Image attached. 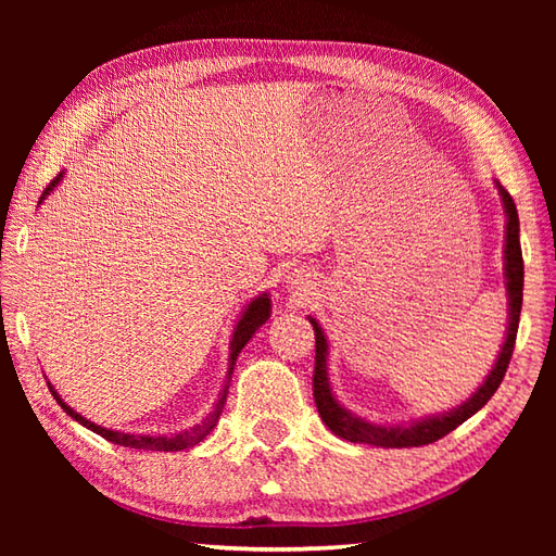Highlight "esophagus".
Listing matches in <instances>:
<instances>
[{
	"label": "esophagus",
	"mask_w": 556,
	"mask_h": 556,
	"mask_svg": "<svg viewBox=\"0 0 556 556\" xmlns=\"http://www.w3.org/2000/svg\"><path fill=\"white\" fill-rule=\"evenodd\" d=\"M305 277H308V275H305ZM291 285H296V289H301V287L305 285V279H303V277H296V279H291Z\"/></svg>",
	"instance_id": "1"
}]
</instances>
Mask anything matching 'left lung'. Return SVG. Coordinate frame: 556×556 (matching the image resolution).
<instances>
[{"mask_svg": "<svg viewBox=\"0 0 556 556\" xmlns=\"http://www.w3.org/2000/svg\"><path fill=\"white\" fill-rule=\"evenodd\" d=\"M500 186V184H497ZM500 195L506 212V291H509V327H506V341L500 351V358L494 363L492 372L488 380L480 384L478 392L470 396L466 404L458 408L442 413V416L434 418H422L410 425H375L363 418H356L349 413L344 406L334 399L332 389H329V377H327V339L323 327L317 325L311 317V325L315 329V372H313V396L317 413H320L323 422L334 434L344 437L349 442L358 444H372V446H387V448H399V446H422L442 440L444 434L456 430L460 422H466L473 413H478L482 406L488 404L492 394L497 392L506 368H509L514 344H516V332H518V317H521V305H523V253H521V241H518V212L514 198L504 191L500 186Z\"/></svg>", "mask_w": 556, "mask_h": 556, "instance_id": "obj_1", "label": "left lung"}]
</instances>
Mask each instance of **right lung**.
<instances>
[{
	"instance_id": "obj_1",
	"label": "right lung",
	"mask_w": 556,
	"mask_h": 556,
	"mask_svg": "<svg viewBox=\"0 0 556 556\" xmlns=\"http://www.w3.org/2000/svg\"><path fill=\"white\" fill-rule=\"evenodd\" d=\"M59 179H62V174L56 176V179L45 188L42 191V198L52 191V188L59 184ZM40 198V200H42ZM269 296L267 293H263V296H257L255 301H251L248 303V308H245V313L241 315V320H239V325H236V329H233V339H231V368H229V375H231V370H233V361H236V356H239L241 353V349L248 344V341H251V337L255 334V329L260 327V325H265L267 323V317H269ZM50 384V382H47ZM50 392H52V396L56 399V404L62 406L71 418L74 420H78L83 428H88V430H92V432H98L100 437H104V440L108 442H112V444H119V446H128V448H146V452H181V448H191V446H195L198 442H203L205 437L212 432V428H215L217 425V420H219V413H222V406H224V399H227V389H224V394H222V399H219V404H217V408L210 413V416L203 420V422H198V425H193V428H188V430H184V432H176V434H164V437H150V434H131V432H116V430H108V428H100V425H96V422H90V420H86L80 416V413H76L74 408L71 406H66L62 399H59V394L54 392V387H50Z\"/></svg>"
}]
</instances>
